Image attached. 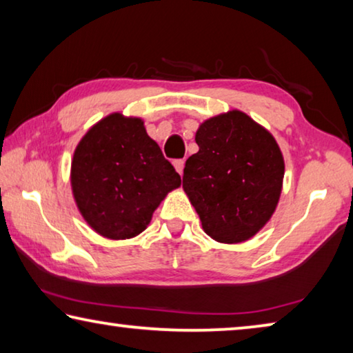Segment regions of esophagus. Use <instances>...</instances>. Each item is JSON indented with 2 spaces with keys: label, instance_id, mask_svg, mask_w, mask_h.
<instances>
[{
  "label": "esophagus",
  "instance_id": "esophagus-1",
  "mask_svg": "<svg viewBox=\"0 0 353 353\" xmlns=\"http://www.w3.org/2000/svg\"><path fill=\"white\" fill-rule=\"evenodd\" d=\"M172 165H174V168H176V171L179 172V174L183 176V166H185L183 160H174V162H172Z\"/></svg>",
  "mask_w": 353,
  "mask_h": 353
}]
</instances>
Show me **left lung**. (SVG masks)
<instances>
[{"label":"left lung","instance_id":"left-lung-1","mask_svg":"<svg viewBox=\"0 0 353 353\" xmlns=\"http://www.w3.org/2000/svg\"><path fill=\"white\" fill-rule=\"evenodd\" d=\"M199 151L183 168L182 187L208 236L235 244L260 232L276 212L285 162L270 130L241 110L201 124Z\"/></svg>","mask_w":353,"mask_h":353}]
</instances>
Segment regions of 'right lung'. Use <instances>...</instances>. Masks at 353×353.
Listing matches in <instances>:
<instances>
[{"label":"right lung","instance_id":"obj_1","mask_svg":"<svg viewBox=\"0 0 353 353\" xmlns=\"http://www.w3.org/2000/svg\"><path fill=\"white\" fill-rule=\"evenodd\" d=\"M181 176L163 157L141 118L110 113L88 129L71 160V190L83 219L110 240L146 229Z\"/></svg>","mask_w":353,"mask_h":353}]
</instances>
